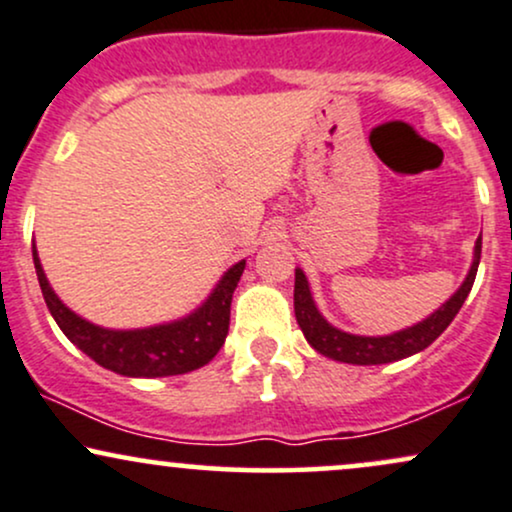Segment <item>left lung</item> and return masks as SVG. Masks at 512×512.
Instances as JSON below:
<instances>
[{
    "label": "left lung",
    "mask_w": 512,
    "mask_h": 512,
    "mask_svg": "<svg viewBox=\"0 0 512 512\" xmlns=\"http://www.w3.org/2000/svg\"><path fill=\"white\" fill-rule=\"evenodd\" d=\"M481 260V236L474 245V262L469 267L467 279L457 289L455 296L448 303H443L431 317H426L419 325L407 327V330L387 334V337H358L332 327L325 317L320 315L317 305L310 296L308 279L301 269H296V286H293V310H296L298 327H301L308 344L322 356L332 358V361L354 363V366H378V363H392L399 358H407L411 354H419L426 346H431L436 339L448 330V325L460 313L464 298L472 291L474 279H477V269Z\"/></svg>",
    "instance_id": "8db88e82"
}]
</instances>
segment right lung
Listing matches in <instances>:
<instances>
[{"label": "right lung", "instance_id": "right-lung-1", "mask_svg": "<svg viewBox=\"0 0 512 512\" xmlns=\"http://www.w3.org/2000/svg\"><path fill=\"white\" fill-rule=\"evenodd\" d=\"M33 262L45 303L69 342L79 346L98 366L127 378H163V375H182L207 366L226 342L233 291L245 269V260L233 264L221 276L207 301L182 320L144 327V330H105L72 313L57 298L40 267L35 245Z\"/></svg>", "mask_w": 512, "mask_h": 512}]
</instances>
